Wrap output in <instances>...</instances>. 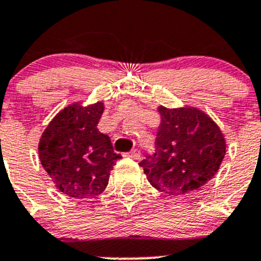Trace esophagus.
Wrapping results in <instances>:
<instances>
[{"label": "esophagus", "instance_id": "1", "mask_svg": "<svg viewBox=\"0 0 261 261\" xmlns=\"http://www.w3.org/2000/svg\"><path fill=\"white\" fill-rule=\"evenodd\" d=\"M127 155H128V157H131V158H135V160H139V158L142 157V153L139 152L138 149H133L130 153H128Z\"/></svg>", "mask_w": 261, "mask_h": 261}]
</instances>
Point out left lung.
<instances>
[{"instance_id":"left-lung-1","label":"left lung","mask_w":261,"mask_h":261,"mask_svg":"<svg viewBox=\"0 0 261 261\" xmlns=\"http://www.w3.org/2000/svg\"><path fill=\"white\" fill-rule=\"evenodd\" d=\"M154 152L140 162L148 181L161 192L181 196L210 181L225 155L223 133L196 108L161 106Z\"/></svg>"}]
</instances>
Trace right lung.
<instances>
[{
  "label": "right lung",
  "instance_id": "add662e5",
  "mask_svg": "<svg viewBox=\"0 0 261 261\" xmlns=\"http://www.w3.org/2000/svg\"><path fill=\"white\" fill-rule=\"evenodd\" d=\"M103 103H75L60 111L43 131L38 154L57 188L73 198H90L108 186L111 170L121 154L96 128Z\"/></svg>",
  "mask_w": 261,
  "mask_h": 261
}]
</instances>
